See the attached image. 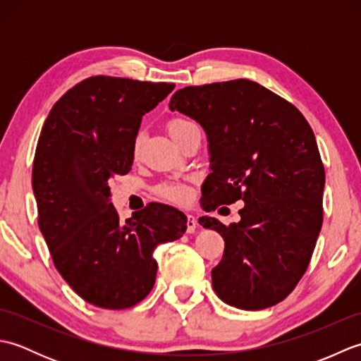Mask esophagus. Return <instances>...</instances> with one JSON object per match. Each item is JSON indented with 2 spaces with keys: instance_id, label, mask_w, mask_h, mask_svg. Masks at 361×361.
I'll use <instances>...</instances> for the list:
<instances>
[{
  "instance_id": "obj_1",
  "label": "esophagus",
  "mask_w": 361,
  "mask_h": 361,
  "mask_svg": "<svg viewBox=\"0 0 361 361\" xmlns=\"http://www.w3.org/2000/svg\"><path fill=\"white\" fill-rule=\"evenodd\" d=\"M197 229V220L194 216H188V233L194 234Z\"/></svg>"
}]
</instances>
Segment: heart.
I'll use <instances>...</instances> for the list:
<instances>
[{"label": "heart", "mask_w": 361, "mask_h": 361, "mask_svg": "<svg viewBox=\"0 0 361 361\" xmlns=\"http://www.w3.org/2000/svg\"><path fill=\"white\" fill-rule=\"evenodd\" d=\"M190 126H194L190 121L183 119V118H175V119L169 122L167 130H169V133H171V136L175 140V137H178ZM140 142H141V135L136 137L135 150H137V147H140ZM159 194L163 195L164 198H167V200L175 202V203H183V202L188 200V189L185 186H180V185L163 186L159 189Z\"/></svg>", "instance_id": "heart-1"}]
</instances>
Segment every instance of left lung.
Wrapping results in <instances>:
<instances>
[{"label": "left lung", "mask_w": 361, "mask_h": 361, "mask_svg": "<svg viewBox=\"0 0 361 361\" xmlns=\"http://www.w3.org/2000/svg\"><path fill=\"white\" fill-rule=\"evenodd\" d=\"M169 109L197 121L208 136L203 209L245 202L239 224L198 219L225 240L212 268L214 291L237 309L276 305L307 270L323 225L326 175L309 122L248 79L181 88Z\"/></svg>", "instance_id": "left-lung-1"}]
</instances>
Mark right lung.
Instances as JSON below:
<instances>
[{"label": "right lung", "mask_w": 361, "mask_h": 361, "mask_svg": "<svg viewBox=\"0 0 361 361\" xmlns=\"http://www.w3.org/2000/svg\"><path fill=\"white\" fill-rule=\"evenodd\" d=\"M173 83L94 75L52 106L37 142L32 190L38 226L57 271L96 307H132L150 293L153 250L186 233V216L150 203L121 224L109 180L130 172L145 113Z\"/></svg>", "instance_id": "right-lung-1"}]
</instances>
